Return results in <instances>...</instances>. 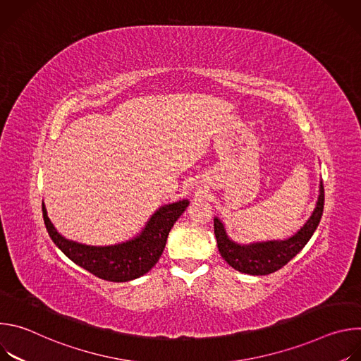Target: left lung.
Wrapping results in <instances>:
<instances>
[{"instance_id": "1", "label": "left lung", "mask_w": 361, "mask_h": 361, "mask_svg": "<svg viewBox=\"0 0 361 361\" xmlns=\"http://www.w3.org/2000/svg\"><path fill=\"white\" fill-rule=\"evenodd\" d=\"M324 209V187L320 183V194L316 209L307 223L290 238L251 244H237L228 238L224 224L214 217V234L223 259L237 271L251 276H267L284 267L314 234Z\"/></svg>"}]
</instances>
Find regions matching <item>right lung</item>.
<instances>
[{
    "label": "right lung",
    "instance_id": "obj_1",
    "mask_svg": "<svg viewBox=\"0 0 361 361\" xmlns=\"http://www.w3.org/2000/svg\"><path fill=\"white\" fill-rule=\"evenodd\" d=\"M188 200L163 205L147 221L142 231L130 241L116 245H87L63 237L48 219L42 202V216L47 231L54 244L71 262L98 279L124 283L148 273L161 257L169 233L185 212Z\"/></svg>",
    "mask_w": 361,
    "mask_h": 361
}]
</instances>
